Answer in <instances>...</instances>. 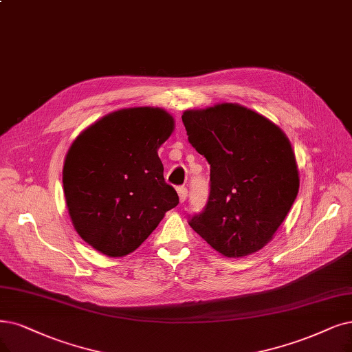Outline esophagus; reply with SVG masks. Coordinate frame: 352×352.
Here are the masks:
<instances>
[{
  "label": "esophagus",
  "instance_id": "34e87169",
  "mask_svg": "<svg viewBox=\"0 0 352 352\" xmlns=\"http://www.w3.org/2000/svg\"><path fill=\"white\" fill-rule=\"evenodd\" d=\"M177 192H178L179 201L184 203V201L187 200V188H186V187H178V188H177Z\"/></svg>",
  "mask_w": 352,
  "mask_h": 352
}]
</instances>
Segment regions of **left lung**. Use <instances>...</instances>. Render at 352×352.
Returning a JSON list of instances; mask_svg holds the SVG:
<instances>
[{
    "mask_svg": "<svg viewBox=\"0 0 352 352\" xmlns=\"http://www.w3.org/2000/svg\"><path fill=\"white\" fill-rule=\"evenodd\" d=\"M188 142L210 165V194L190 226L229 258L251 255L272 239L298 192L292 143L264 116L222 102L183 113Z\"/></svg>",
    "mask_w": 352,
    "mask_h": 352,
    "instance_id": "8db88e82",
    "label": "left lung"
}]
</instances>
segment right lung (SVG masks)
<instances>
[{
	"mask_svg": "<svg viewBox=\"0 0 352 352\" xmlns=\"http://www.w3.org/2000/svg\"><path fill=\"white\" fill-rule=\"evenodd\" d=\"M174 130L158 107L104 116L71 145L63 164V192L75 230L107 256L133 252L178 204L164 179L158 149Z\"/></svg>",
	"mask_w": 352,
	"mask_h": 352,
	"instance_id": "add662e5",
	"label": "right lung"
}]
</instances>
